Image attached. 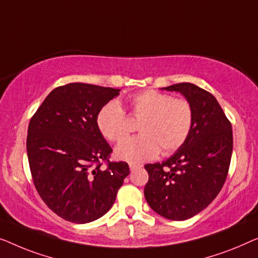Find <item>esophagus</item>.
Masks as SVG:
<instances>
[{"mask_svg":"<svg viewBox=\"0 0 258 258\" xmlns=\"http://www.w3.org/2000/svg\"><path fill=\"white\" fill-rule=\"evenodd\" d=\"M141 167H143V165H140V164H134V162H131V164H130V169L131 170L140 169Z\"/></svg>","mask_w":258,"mask_h":258,"instance_id":"obj_1","label":"esophagus"}]
</instances>
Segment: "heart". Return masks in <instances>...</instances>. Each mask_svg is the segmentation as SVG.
Here are the masks:
<instances>
[{
    "label": "heart",
    "instance_id": "b5f03b06",
    "mask_svg": "<svg viewBox=\"0 0 258 258\" xmlns=\"http://www.w3.org/2000/svg\"><path fill=\"white\" fill-rule=\"evenodd\" d=\"M132 114L141 119L138 137L122 140L115 148L119 159L128 162H144L155 158L160 151L169 154L176 151L189 137L194 124L191 104L182 98L146 90L131 98ZM97 125L106 139L119 141L128 133L126 113L117 100L108 101L97 115Z\"/></svg>",
    "mask_w": 258,
    "mask_h": 258
}]
</instances>
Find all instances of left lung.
Returning <instances> with one entry per match:
<instances>
[{
	"mask_svg": "<svg viewBox=\"0 0 258 258\" xmlns=\"http://www.w3.org/2000/svg\"><path fill=\"white\" fill-rule=\"evenodd\" d=\"M180 92L194 110L191 132L164 162L145 165V199L159 215L190 219L209 206L222 189L233 153V130L216 98L206 90L180 83L164 88Z\"/></svg>",
	"mask_w": 258,
	"mask_h": 258,
	"instance_id": "obj_1",
	"label": "left lung"
}]
</instances>
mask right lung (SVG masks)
Wrapping results in <instances>:
<instances>
[{
    "label": "right lung",
    "mask_w": 258,
    "mask_h": 258,
    "mask_svg": "<svg viewBox=\"0 0 258 258\" xmlns=\"http://www.w3.org/2000/svg\"><path fill=\"white\" fill-rule=\"evenodd\" d=\"M119 91L84 83L59 86L29 122L27 152L36 189L70 222L89 223L105 215L130 174L126 162L108 160L112 148L97 125L100 108Z\"/></svg>",
    "instance_id": "right-lung-1"
}]
</instances>
